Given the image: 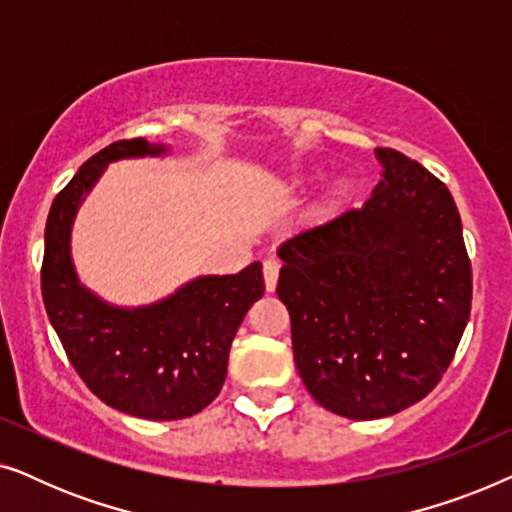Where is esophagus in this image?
<instances>
[{
  "label": "esophagus",
  "mask_w": 512,
  "mask_h": 512,
  "mask_svg": "<svg viewBox=\"0 0 512 512\" xmlns=\"http://www.w3.org/2000/svg\"><path fill=\"white\" fill-rule=\"evenodd\" d=\"M277 279H279V261L277 258H268V261L263 263V282H265V291H275L277 286Z\"/></svg>",
  "instance_id": "34e87169"
}]
</instances>
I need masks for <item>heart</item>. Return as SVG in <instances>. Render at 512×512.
I'll use <instances>...</instances> for the list:
<instances>
[{"label":"heart","instance_id":"1","mask_svg":"<svg viewBox=\"0 0 512 512\" xmlns=\"http://www.w3.org/2000/svg\"><path fill=\"white\" fill-rule=\"evenodd\" d=\"M349 195H352V184H349L347 179H338L331 186V191H328V198H326L324 209H326V212H333V209H338L340 205H345V202L349 200Z\"/></svg>","mask_w":512,"mask_h":512}]
</instances>
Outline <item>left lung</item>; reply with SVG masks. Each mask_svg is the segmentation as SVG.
Here are the masks:
<instances>
[{
	"label": "left lung",
	"instance_id": "8db88e82",
	"mask_svg": "<svg viewBox=\"0 0 512 512\" xmlns=\"http://www.w3.org/2000/svg\"><path fill=\"white\" fill-rule=\"evenodd\" d=\"M375 156L384 172L366 205L277 251L298 373L314 401L349 419L422 401L454 359L473 296L447 186L401 151Z\"/></svg>",
	"mask_w": 512,
	"mask_h": 512
}]
</instances>
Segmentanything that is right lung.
<instances>
[{"instance_id": "right-lung-1", "label": "right lung", "mask_w": 512, "mask_h": 512, "mask_svg": "<svg viewBox=\"0 0 512 512\" xmlns=\"http://www.w3.org/2000/svg\"><path fill=\"white\" fill-rule=\"evenodd\" d=\"M165 151L137 137L88 158L55 195L41 263L48 319L76 373L102 403L153 422L191 417L219 396L237 328L265 289L261 263H251L237 275L198 277L170 298L128 310L79 282L69 235L81 200L114 160Z\"/></svg>"}]
</instances>
